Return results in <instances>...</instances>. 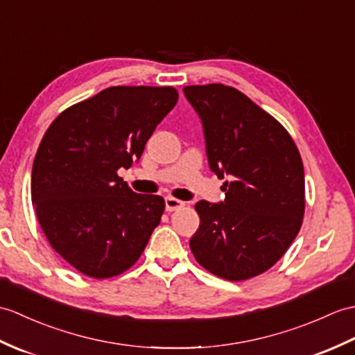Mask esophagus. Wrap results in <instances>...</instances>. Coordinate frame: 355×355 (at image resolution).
Instances as JSON below:
<instances>
[{"mask_svg":"<svg viewBox=\"0 0 355 355\" xmlns=\"http://www.w3.org/2000/svg\"><path fill=\"white\" fill-rule=\"evenodd\" d=\"M183 204H184L183 201L175 200V198H171V196H168L166 200H164V207H166V211H174L180 209Z\"/></svg>","mask_w":355,"mask_h":355,"instance_id":"obj_1","label":"esophagus"}]
</instances>
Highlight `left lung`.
<instances>
[{"label": "left lung", "instance_id": "obj_1", "mask_svg": "<svg viewBox=\"0 0 355 355\" xmlns=\"http://www.w3.org/2000/svg\"><path fill=\"white\" fill-rule=\"evenodd\" d=\"M202 123L210 171L225 178L224 202H196L200 228L191 237L196 261L230 282L260 275L298 234L304 166L291 135L237 89L186 86Z\"/></svg>", "mask_w": 355, "mask_h": 355}]
</instances>
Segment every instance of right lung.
I'll return each instance as SVG.
<instances>
[{"mask_svg": "<svg viewBox=\"0 0 355 355\" xmlns=\"http://www.w3.org/2000/svg\"><path fill=\"white\" fill-rule=\"evenodd\" d=\"M177 100L174 87H107L46 130L33 163L31 201L48 242L81 274L119 275L160 224L163 198L133 192L118 169L140 159Z\"/></svg>", "mask_w": 355, "mask_h": 355, "instance_id": "obj_1", "label": "right lung"}]
</instances>
